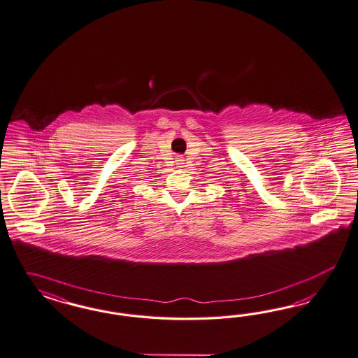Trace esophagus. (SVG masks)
Segmentation results:
<instances>
[{"mask_svg":"<svg viewBox=\"0 0 358 358\" xmlns=\"http://www.w3.org/2000/svg\"><path fill=\"white\" fill-rule=\"evenodd\" d=\"M184 157H182V156H177V157H176V164H177V165H178V166H182V165H184Z\"/></svg>","mask_w":358,"mask_h":358,"instance_id":"esophagus-1","label":"esophagus"}]
</instances>
